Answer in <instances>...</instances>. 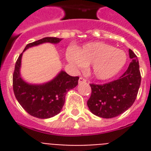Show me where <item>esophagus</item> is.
Returning <instances> with one entry per match:
<instances>
[{"instance_id": "34e87169", "label": "esophagus", "mask_w": 151, "mask_h": 151, "mask_svg": "<svg viewBox=\"0 0 151 151\" xmlns=\"http://www.w3.org/2000/svg\"><path fill=\"white\" fill-rule=\"evenodd\" d=\"M86 82V80H85V78H79V81H78V83L81 84V83H85Z\"/></svg>"}]
</instances>
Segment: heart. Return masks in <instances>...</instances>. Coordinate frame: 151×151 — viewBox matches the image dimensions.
I'll list each match as a JSON object with an SVG mask.
<instances>
[{
    "label": "heart",
    "instance_id": "b5f03b06",
    "mask_svg": "<svg viewBox=\"0 0 151 151\" xmlns=\"http://www.w3.org/2000/svg\"><path fill=\"white\" fill-rule=\"evenodd\" d=\"M66 57L76 68L92 65V74L99 80H107L117 75L127 62L124 51L103 42H90L78 50H70Z\"/></svg>",
    "mask_w": 151,
    "mask_h": 151
}]
</instances>
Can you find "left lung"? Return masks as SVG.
Wrapping results in <instances>:
<instances>
[{"instance_id":"left-lung-1","label":"left lung","mask_w":151,"mask_h":151,"mask_svg":"<svg viewBox=\"0 0 151 151\" xmlns=\"http://www.w3.org/2000/svg\"><path fill=\"white\" fill-rule=\"evenodd\" d=\"M129 54L131 63L119 79L104 85H90L92 95L87 105L96 116L117 117L131 107L136 100L141 82L139 66L137 56L131 49Z\"/></svg>"}]
</instances>
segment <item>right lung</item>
Masks as SVG:
<instances>
[{
    "label": "right lung",
    "mask_w": 151,
    "mask_h": 151,
    "mask_svg": "<svg viewBox=\"0 0 151 151\" xmlns=\"http://www.w3.org/2000/svg\"><path fill=\"white\" fill-rule=\"evenodd\" d=\"M61 40L58 37H44L28 44L23 52L28 48L45 43L56 45ZM23 52L18 58L13 73V90L15 98L31 116L41 119L54 117L60 113L65 103L66 94L78 85L79 78L70 76L62 70L53 79L47 82L42 84L27 82L20 73Z\"/></svg>",
    "instance_id": "add662e5"
}]
</instances>
